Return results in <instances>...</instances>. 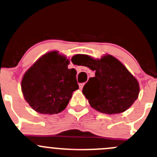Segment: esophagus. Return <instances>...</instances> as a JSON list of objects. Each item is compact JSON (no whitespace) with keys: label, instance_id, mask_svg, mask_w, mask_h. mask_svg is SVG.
<instances>
[{"label":"esophagus","instance_id":"esophagus-1","mask_svg":"<svg viewBox=\"0 0 157 157\" xmlns=\"http://www.w3.org/2000/svg\"><path fill=\"white\" fill-rule=\"evenodd\" d=\"M84 84H85V83H80V84H79V87H80V90H82V89H83Z\"/></svg>","mask_w":157,"mask_h":157}]
</instances>
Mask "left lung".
I'll use <instances>...</instances> for the list:
<instances>
[{
	"instance_id": "1",
	"label": "left lung",
	"mask_w": 157,
	"mask_h": 157,
	"mask_svg": "<svg viewBox=\"0 0 157 157\" xmlns=\"http://www.w3.org/2000/svg\"><path fill=\"white\" fill-rule=\"evenodd\" d=\"M79 56L83 66L95 71V77H90L83 89L92 108L106 114H116L133 105L139 95V83L122 62L109 54L101 59Z\"/></svg>"
}]
</instances>
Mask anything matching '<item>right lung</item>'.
I'll return each mask as SVG.
<instances>
[{"mask_svg":"<svg viewBox=\"0 0 157 157\" xmlns=\"http://www.w3.org/2000/svg\"><path fill=\"white\" fill-rule=\"evenodd\" d=\"M70 60L58 51L47 52L24 74L21 88L25 100L36 112L55 114L64 110L78 90L74 68Z\"/></svg>","mask_w":157,"mask_h":157,"instance_id":"1","label":"right lung"}]
</instances>
